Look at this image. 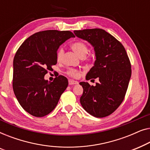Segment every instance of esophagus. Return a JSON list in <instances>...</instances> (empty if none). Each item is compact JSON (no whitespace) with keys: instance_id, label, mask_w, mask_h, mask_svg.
Segmentation results:
<instances>
[{"instance_id":"1","label":"esophagus","mask_w":150,"mask_h":150,"mask_svg":"<svg viewBox=\"0 0 150 150\" xmlns=\"http://www.w3.org/2000/svg\"><path fill=\"white\" fill-rule=\"evenodd\" d=\"M69 85H78L79 84V82L78 81H73V80H69Z\"/></svg>"}]
</instances>
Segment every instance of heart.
I'll return each instance as SVG.
<instances>
[{
	"mask_svg": "<svg viewBox=\"0 0 150 150\" xmlns=\"http://www.w3.org/2000/svg\"><path fill=\"white\" fill-rule=\"evenodd\" d=\"M71 48L76 54L83 58L84 57L85 60L90 61L93 58V56L91 54H87L85 56V55L88 52V46L85 42L83 41H76V42L72 43L71 44ZM63 55H64V50L62 47L59 48L57 52V59L58 61H61L63 59ZM66 74L69 76L73 78H78L79 76V71L77 69L69 68L67 70Z\"/></svg>",
	"mask_w": 150,
	"mask_h": 150,
	"instance_id": "b5f03b06",
	"label": "heart"
}]
</instances>
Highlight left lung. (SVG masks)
I'll list each match as a JSON object with an SVG mask.
<instances>
[{
	"label": "left lung",
	"instance_id": "8db88e82",
	"mask_svg": "<svg viewBox=\"0 0 150 150\" xmlns=\"http://www.w3.org/2000/svg\"><path fill=\"white\" fill-rule=\"evenodd\" d=\"M78 38L93 46L96 60L86 79H99L96 86L81 82L83 88L80 102L84 109L96 117L112 114L122 104L131 77V64L121 42L103 29L74 30Z\"/></svg>",
	"mask_w": 150,
	"mask_h": 150
}]
</instances>
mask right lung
<instances>
[{
	"instance_id": "add662e5",
	"label": "right lung",
	"mask_w": 150,
	"mask_h": 150,
	"mask_svg": "<svg viewBox=\"0 0 150 150\" xmlns=\"http://www.w3.org/2000/svg\"><path fill=\"white\" fill-rule=\"evenodd\" d=\"M74 37L69 30H43L26 39L16 52L13 92L22 107L31 115L42 117L52 112L67 87L66 77L59 75L48 82L44 76L57 64L59 46Z\"/></svg>"
}]
</instances>
